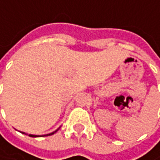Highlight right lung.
<instances>
[{"label":"right lung","mask_w":160,"mask_h":160,"mask_svg":"<svg viewBox=\"0 0 160 160\" xmlns=\"http://www.w3.org/2000/svg\"><path fill=\"white\" fill-rule=\"evenodd\" d=\"M57 130H58V129H57ZM57 130H56V131H57ZM56 131H55V132H53V133H51V134H46V135H42V136H47V135H51V134H55V133H56ZM22 134H26V133H24V132H23ZM29 136H31V137H38V135H33V134H29Z\"/></svg>","instance_id":"1"}]
</instances>
